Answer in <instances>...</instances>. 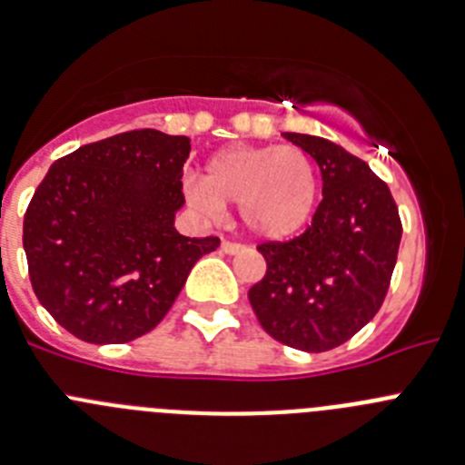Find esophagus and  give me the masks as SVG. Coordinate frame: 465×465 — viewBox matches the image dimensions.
Segmentation results:
<instances>
[{
    "label": "esophagus",
    "mask_w": 465,
    "mask_h": 465,
    "mask_svg": "<svg viewBox=\"0 0 465 465\" xmlns=\"http://www.w3.org/2000/svg\"><path fill=\"white\" fill-rule=\"evenodd\" d=\"M242 248H245V245H241V242L223 241V252L224 254H238V252H242Z\"/></svg>",
    "instance_id": "34e87169"
}]
</instances>
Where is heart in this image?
Here are the masks:
<instances>
[{"label": "heart", "instance_id": "1", "mask_svg": "<svg viewBox=\"0 0 465 465\" xmlns=\"http://www.w3.org/2000/svg\"><path fill=\"white\" fill-rule=\"evenodd\" d=\"M185 192L211 215L224 203H238L248 232L263 241H287L311 223L320 199V171L301 148L227 145L208 157L203 181H190Z\"/></svg>", "mask_w": 465, "mask_h": 465}]
</instances>
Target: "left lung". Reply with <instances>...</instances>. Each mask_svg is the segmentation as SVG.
I'll use <instances>...</instances> for the list:
<instances>
[{"label":"left lung","mask_w":465,"mask_h":465,"mask_svg":"<svg viewBox=\"0 0 465 465\" xmlns=\"http://www.w3.org/2000/svg\"><path fill=\"white\" fill-rule=\"evenodd\" d=\"M282 136L320 166L322 202L301 236L259 245L266 275L248 296L269 336L303 352H326L380 311L403 227L394 196L366 162L322 136Z\"/></svg>","instance_id":"8db88e82"}]
</instances>
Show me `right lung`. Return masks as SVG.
Returning <instances> with one entry per match:
<instances>
[{"label":"right lung","instance_id":"1","mask_svg":"<svg viewBox=\"0 0 465 465\" xmlns=\"http://www.w3.org/2000/svg\"><path fill=\"white\" fill-rule=\"evenodd\" d=\"M187 136L134 129L81 145L36 187L23 245L36 299L69 333L129 342L164 320L220 238L175 232Z\"/></svg>","mask_w":465,"mask_h":465}]
</instances>
